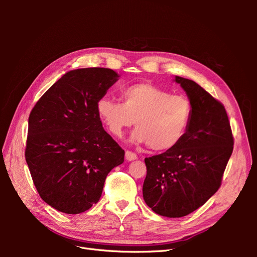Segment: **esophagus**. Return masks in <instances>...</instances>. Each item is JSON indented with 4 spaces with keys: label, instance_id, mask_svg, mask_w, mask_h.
<instances>
[{
    "label": "esophagus",
    "instance_id": "1",
    "mask_svg": "<svg viewBox=\"0 0 257 257\" xmlns=\"http://www.w3.org/2000/svg\"><path fill=\"white\" fill-rule=\"evenodd\" d=\"M125 159H126L127 161H134V160L137 159V155H136V153H134V152H132V151H130V150H126V151H125Z\"/></svg>",
    "mask_w": 257,
    "mask_h": 257
}]
</instances>
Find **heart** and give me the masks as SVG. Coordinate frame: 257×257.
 Segmentation results:
<instances>
[{
  "mask_svg": "<svg viewBox=\"0 0 257 257\" xmlns=\"http://www.w3.org/2000/svg\"><path fill=\"white\" fill-rule=\"evenodd\" d=\"M120 98L122 103L107 97L96 103L99 118L115 137L135 122L132 142L164 151L179 144L188 131L193 110L189 97L151 82H137L123 88Z\"/></svg>",
  "mask_w": 257,
  "mask_h": 257,
  "instance_id": "obj_1",
  "label": "heart"
}]
</instances>
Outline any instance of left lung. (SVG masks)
<instances>
[{
	"mask_svg": "<svg viewBox=\"0 0 257 257\" xmlns=\"http://www.w3.org/2000/svg\"><path fill=\"white\" fill-rule=\"evenodd\" d=\"M192 103L188 131L166 152L146 158L143 195L155 213L185 216L203 206L222 183L234 149L224 105L195 81L176 76Z\"/></svg>",
	"mask_w": 257,
	"mask_h": 257,
	"instance_id": "8db88e82",
	"label": "left lung"
}]
</instances>
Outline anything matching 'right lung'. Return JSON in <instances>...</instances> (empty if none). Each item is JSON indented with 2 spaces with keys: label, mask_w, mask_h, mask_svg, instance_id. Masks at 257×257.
<instances>
[{
  "label": "right lung",
  "mask_w": 257,
  "mask_h": 257,
  "mask_svg": "<svg viewBox=\"0 0 257 257\" xmlns=\"http://www.w3.org/2000/svg\"><path fill=\"white\" fill-rule=\"evenodd\" d=\"M110 68L69 71L29 115L26 161L41 198L67 214L87 211L102 195L124 150L103 128L96 103L118 80Z\"/></svg>",
  "instance_id": "right-lung-1"
}]
</instances>
